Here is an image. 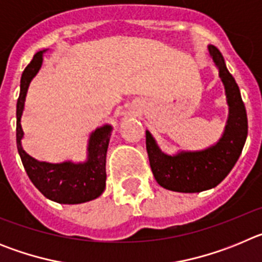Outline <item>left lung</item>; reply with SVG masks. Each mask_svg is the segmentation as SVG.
Listing matches in <instances>:
<instances>
[{"label": "left lung", "instance_id": "left-lung-1", "mask_svg": "<svg viewBox=\"0 0 262 262\" xmlns=\"http://www.w3.org/2000/svg\"><path fill=\"white\" fill-rule=\"evenodd\" d=\"M209 52L219 68L230 107L222 139L212 147L198 152H181L174 156L163 154L155 139L145 133L148 159L160 186L180 193H200L221 184L242 155L248 135V119L235 78L226 67L221 51L209 46Z\"/></svg>", "mask_w": 262, "mask_h": 262}]
</instances>
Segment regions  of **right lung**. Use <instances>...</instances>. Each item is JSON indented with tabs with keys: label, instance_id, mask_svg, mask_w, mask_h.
I'll return each mask as SVG.
<instances>
[{
	"label": "right lung",
	"instance_id": "add662e5",
	"mask_svg": "<svg viewBox=\"0 0 262 262\" xmlns=\"http://www.w3.org/2000/svg\"><path fill=\"white\" fill-rule=\"evenodd\" d=\"M35 53L31 62L25 68L20 77V93L17 102V148L27 176L35 187L46 198L57 203H84L96 200L105 190L106 182V152L110 140L111 126L99 127L89 139V157L86 163L73 164L71 161L61 164L41 163L32 159L23 151L20 139L23 136L20 127L25 98L32 77L41 67V53Z\"/></svg>",
	"mask_w": 262,
	"mask_h": 262
}]
</instances>
